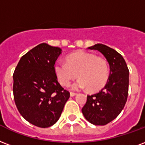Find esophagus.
Returning a JSON list of instances; mask_svg holds the SVG:
<instances>
[{
	"label": "esophagus",
	"mask_w": 145,
	"mask_h": 145,
	"mask_svg": "<svg viewBox=\"0 0 145 145\" xmlns=\"http://www.w3.org/2000/svg\"><path fill=\"white\" fill-rule=\"evenodd\" d=\"M76 95H77V93H73V92L70 93L71 97H74V96H76Z\"/></svg>",
	"instance_id": "34e87169"
}]
</instances>
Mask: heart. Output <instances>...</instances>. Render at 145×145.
<instances>
[{"label":"heart","instance_id":"1","mask_svg":"<svg viewBox=\"0 0 145 145\" xmlns=\"http://www.w3.org/2000/svg\"><path fill=\"white\" fill-rule=\"evenodd\" d=\"M54 70L61 84L67 87L77 77L79 80L74 84V90L87 88L89 91H97L102 89L108 81L109 68L107 61L86 52L71 54L66 62L58 61Z\"/></svg>","mask_w":145,"mask_h":145}]
</instances>
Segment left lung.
<instances>
[{
    "instance_id": "1",
    "label": "left lung",
    "mask_w": 145,
    "mask_h": 145,
    "mask_svg": "<svg viewBox=\"0 0 145 145\" xmlns=\"http://www.w3.org/2000/svg\"><path fill=\"white\" fill-rule=\"evenodd\" d=\"M102 53L109 65V76L104 87L88 95L82 108L85 119L95 125H105L115 119L124 108L129 93V71L119 52L103 44L88 47Z\"/></svg>"
}]
</instances>
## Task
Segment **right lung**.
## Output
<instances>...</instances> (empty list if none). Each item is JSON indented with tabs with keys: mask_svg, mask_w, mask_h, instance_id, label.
I'll list each match as a JSON object with an SVG mask.
<instances>
[{
	"mask_svg": "<svg viewBox=\"0 0 145 145\" xmlns=\"http://www.w3.org/2000/svg\"><path fill=\"white\" fill-rule=\"evenodd\" d=\"M61 48L41 43L22 56L14 71V101L29 123L48 128L61 116L70 93L58 82L54 70Z\"/></svg>",
	"mask_w": 145,
	"mask_h": 145,
	"instance_id": "add662e5",
	"label": "right lung"
}]
</instances>
